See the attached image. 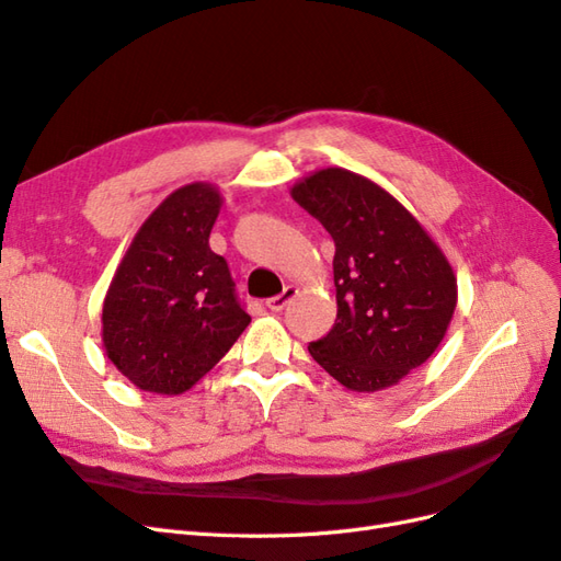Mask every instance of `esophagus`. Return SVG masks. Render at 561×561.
<instances>
[{
	"instance_id": "esophagus-1",
	"label": "esophagus",
	"mask_w": 561,
	"mask_h": 561,
	"mask_svg": "<svg viewBox=\"0 0 561 561\" xmlns=\"http://www.w3.org/2000/svg\"><path fill=\"white\" fill-rule=\"evenodd\" d=\"M296 294H298V288L296 286H286L284 288V291L279 294V296H275V298H270L265 305L270 307V310H273V312H282L284 310V307L288 305V302H291L294 298H296Z\"/></svg>"
}]
</instances>
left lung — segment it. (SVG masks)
I'll list each match as a JSON object with an SVG mask.
<instances>
[{
	"instance_id": "obj_1",
	"label": "left lung",
	"mask_w": 561,
	"mask_h": 561,
	"mask_svg": "<svg viewBox=\"0 0 561 561\" xmlns=\"http://www.w3.org/2000/svg\"><path fill=\"white\" fill-rule=\"evenodd\" d=\"M291 195L335 242L337 319L307 350L352 391L399 385L447 333L457 307L455 270L424 226L366 176L317 170Z\"/></svg>"
}]
</instances>
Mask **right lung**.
Listing matches in <instances>:
<instances>
[{
	"instance_id": "1",
	"label": "right lung",
	"mask_w": 561,
	"mask_h": 561,
	"mask_svg": "<svg viewBox=\"0 0 561 561\" xmlns=\"http://www.w3.org/2000/svg\"><path fill=\"white\" fill-rule=\"evenodd\" d=\"M221 205L211 184L176 188L116 267L102 305V345L141 391H188L249 327L226 259L209 249Z\"/></svg>"
}]
</instances>
